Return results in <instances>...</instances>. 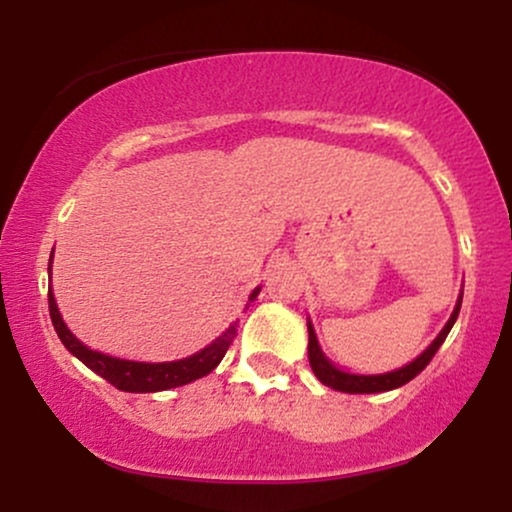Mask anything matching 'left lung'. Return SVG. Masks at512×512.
I'll use <instances>...</instances> for the list:
<instances>
[{"mask_svg": "<svg viewBox=\"0 0 512 512\" xmlns=\"http://www.w3.org/2000/svg\"><path fill=\"white\" fill-rule=\"evenodd\" d=\"M460 305H462V296L457 298V305H455V310H452L448 325L440 330V334L436 339H433L431 346H428L424 354L416 356L414 361L407 363V366L390 370V373H380V375H356V373H346V370H339L330 361V358L322 354L320 344H317L313 325H310V320H308V361H310V368H313V373L317 375V380H320L322 385L332 387V390H339V392H349V395H370V392H387V390H395V387L407 385L409 380H414L416 375H419L421 370H424L428 363H431V358L436 356L440 344L445 342V337H448L452 325H455L457 315H460Z\"/></svg>", "mask_w": 512, "mask_h": 512, "instance_id": "left-lung-1", "label": "left lung"}]
</instances>
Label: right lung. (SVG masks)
I'll return each instance as SVG.
<instances>
[{
  "label": "right lung",
  "instance_id": "add662e5",
  "mask_svg": "<svg viewBox=\"0 0 512 512\" xmlns=\"http://www.w3.org/2000/svg\"><path fill=\"white\" fill-rule=\"evenodd\" d=\"M52 269V262L48 264V272ZM260 286L250 293V301H255ZM48 303H50V317L52 325H55L57 337L67 346L69 354L79 358L84 366H88L93 373H98L101 378L108 380L110 385H115L122 392H161L170 390V387H180L192 383V380L204 378L211 370L221 363V358L226 356L228 346H231L233 337L238 334V322H233L221 337H216L209 346H204L197 354L180 358V361H166V363H142V361H125V358H115L101 351L88 349L86 344H81L79 339L69 332V327L64 325L60 310H57L55 296L52 289L48 291Z\"/></svg>",
  "mask_w": 512,
  "mask_h": 512
}]
</instances>
